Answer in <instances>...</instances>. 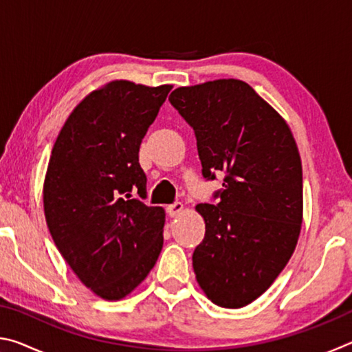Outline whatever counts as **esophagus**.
Here are the masks:
<instances>
[{
    "label": "esophagus",
    "instance_id": "esophagus-1",
    "mask_svg": "<svg viewBox=\"0 0 352 352\" xmlns=\"http://www.w3.org/2000/svg\"><path fill=\"white\" fill-rule=\"evenodd\" d=\"M166 210H168V214L170 217H177L178 214L180 212H183V210H184V206H183V204L182 201H175L174 205H169L168 208H166Z\"/></svg>",
    "mask_w": 352,
    "mask_h": 352
}]
</instances>
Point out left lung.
Returning <instances> with one entry per match:
<instances>
[{
	"instance_id": "1",
	"label": "left lung",
	"mask_w": 352,
	"mask_h": 352,
	"mask_svg": "<svg viewBox=\"0 0 352 352\" xmlns=\"http://www.w3.org/2000/svg\"><path fill=\"white\" fill-rule=\"evenodd\" d=\"M170 104L194 129L201 172H223L217 205L195 206L205 239L192 267L214 305L239 309L270 287L295 252L302 168L289 124L247 82L178 87Z\"/></svg>"
}]
</instances>
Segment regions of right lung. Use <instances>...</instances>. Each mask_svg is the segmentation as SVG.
Wrapping results in <instances>:
<instances>
[{"instance_id": "1", "label": "right lung", "mask_w": 352, "mask_h": 352, "mask_svg": "<svg viewBox=\"0 0 352 352\" xmlns=\"http://www.w3.org/2000/svg\"><path fill=\"white\" fill-rule=\"evenodd\" d=\"M172 85L111 80L71 111L52 147L43 208L56 247L83 285L118 301L163 248L166 212L147 206L140 146Z\"/></svg>"}]
</instances>
